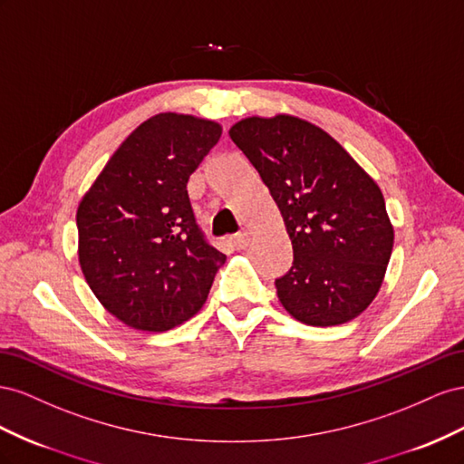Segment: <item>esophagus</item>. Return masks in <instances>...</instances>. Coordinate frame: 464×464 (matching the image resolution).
Wrapping results in <instances>:
<instances>
[{
	"label": "esophagus",
	"instance_id": "34e87169",
	"mask_svg": "<svg viewBox=\"0 0 464 464\" xmlns=\"http://www.w3.org/2000/svg\"><path fill=\"white\" fill-rule=\"evenodd\" d=\"M248 235L246 233H237V235H233L231 237V243H233V246L235 248H239V250H243V248H246L248 246Z\"/></svg>",
	"mask_w": 464,
	"mask_h": 464
}]
</instances>
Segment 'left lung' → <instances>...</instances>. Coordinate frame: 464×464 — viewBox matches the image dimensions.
I'll list each match as a JSON object with an SVG mask.
<instances>
[{"instance_id":"obj_1","label":"left lung","mask_w":464,"mask_h":464,"mask_svg":"<svg viewBox=\"0 0 464 464\" xmlns=\"http://www.w3.org/2000/svg\"><path fill=\"white\" fill-rule=\"evenodd\" d=\"M229 136L268 187L294 246V264L276 280L285 311L311 326L355 319L392 253L377 182L324 130L295 116H250Z\"/></svg>"}]
</instances>
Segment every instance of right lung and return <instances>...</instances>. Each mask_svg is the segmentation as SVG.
Masks as SVG:
<instances>
[{"label": "right lung", "instance_id": "1", "mask_svg": "<svg viewBox=\"0 0 464 464\" xmlns=\"http://www.w3.org/2000/svg\"><path fill=\"white\" fill-rule=\"evenodd\" d=\"M221 126L161 112L140 124L77 208L79 264L102 307L165 333L202 309L225 255L198 227L187 184Z\"/></svg>", "mask_w": 464, "mask_h": 464}]
</instances>
